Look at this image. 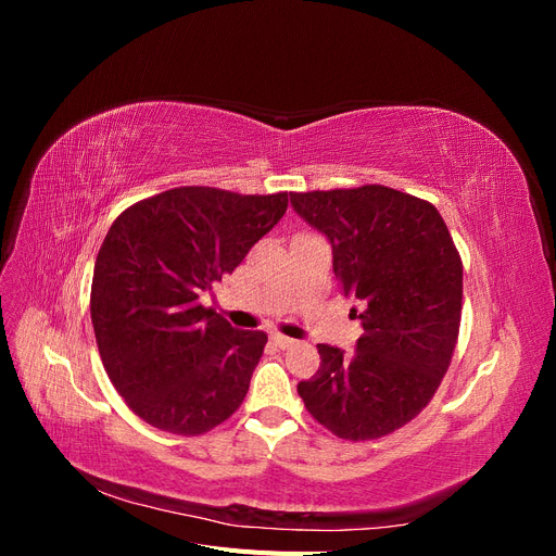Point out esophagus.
Segmentation results:
<instances>
[{
    "label": "esophagus",
    "instance_id": "esophagus-1",
    "mask_svg": "<svg viewBox=\"0 0 556 556\" xmlns=\"http://www.w3.org/2000/svg\"><path fill=\"white\" fill-rule=\"evenodd\" d=\"M271 341H274V345L280 348V350H288V348H292V345L296 343L294 339H290V336H282V333H274Z\"/></svg>",
    "mask_w": 556,
    "mask_h": 556
}]
</instances>
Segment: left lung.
Segmentation results:
<instances>
[{
  "mask_svg": "<svg viewBox=\"0 0 556 556\" xmlns=\"http://www.w3.org/2000/svg\"><path fill=\"white\" fill-rule=\"evenodd\" d=\"M290 201L329 239L341 292L364 304L357 350L319 343V368L299 396L339 439H382L429 406L452 362L459 250L433 204L384 185L290 192Z\"/></svg>",
  "mask_w": 556,
  "mask_h": 556,
  "instance_id": "left-lung-1",
  "label": "left lung"
}]
</instances>
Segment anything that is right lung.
Returning <instances> with one entry per match:
<instances>
[{
  "label": "right lung",
  "mask_w": 556,
  "mask_h": 556,
  "mask_svg": "<svg viewBox=\"0 0 556 556\" xmlns=\"http://www.w3.org/2000/svg\"><path fill=\"white\" fill-rule=\"evenodd\" d=\"M288 211V192L185 185L115 217L99 248L90 315L99 357L129 410L155 429L201 435L243 403L266 345L201 306Z\"/></svg>",
  "instance_id": "add662e5"
}]
</instances>
